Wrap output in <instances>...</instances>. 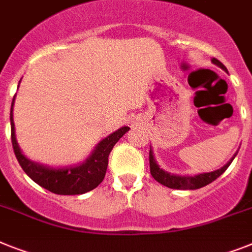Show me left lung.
Returning a JSON list of instances; mask_svg holds the SVG:
<instances>
[{
    "instance_id": "obj_1",
    "label": "left lung",
    "mask_w": 252,
    "mask_h": 252,
    "mask_svg": "<svg viewBox=\"0 0 252 252\" xmlns=\"http://www.w3.org/2000/svg\"><path fill=\"white\" fill-rule=\"evenodd\" d=\"M215 65L220 66L223 70H226L225 65H224L221 62H219L218 59L213 58L211 60ZM238 153V152H237ZM236 155L230 158V161L224 165L223 167L219 168V170H215V171L211 172H205V174H198V175L194 176H188V175H175V174H170V172L165 171L159 168L158 163L155 159V156H153V151L152 148L149 149V167H151V174L152 176L157 180L158 183H161L162 186L167 187V188L171 189H198L202 188V187L207 186L210 183H213L215 179L219 178L226 168L229 167V165L232 163V161L234 159Z\"/></svg>"
}]
</instances>
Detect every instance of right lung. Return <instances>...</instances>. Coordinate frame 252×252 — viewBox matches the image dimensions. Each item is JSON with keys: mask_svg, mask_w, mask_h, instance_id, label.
I'll list each match as a JSON object with an SVG mask.
<instances>
[{"mask_svg": "<svg viewBox=\"0 0 252 252\" xmlns=\"http://www.w3.org/2000/svg\"><path fill=\"white\" fill-rule=\"evenodd\" d=\"M15 96L12 97L11 111H10V124H11V143L14 153L19 165L22 166L27 175L42 188L47 189L55 194H84L96 188L103 182L108 167V157L113 149L114 144L124 136L130 127L124 126L108 135L99 143L90 155V157L80 165L65 166V167H49L39 165L37 162L28 159L19 148L15 136V125L12 118V107Z\"/></svg>", "mask_w": 252, "mask_h": 252, "instance_id": "add662e5", "label": "right lung"}]
</instances>
